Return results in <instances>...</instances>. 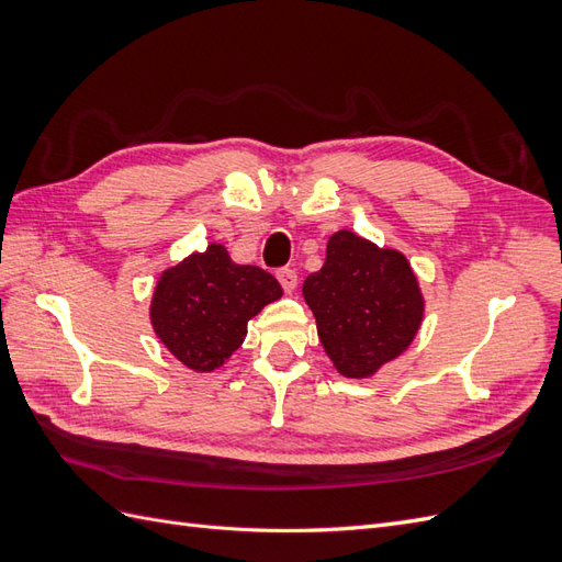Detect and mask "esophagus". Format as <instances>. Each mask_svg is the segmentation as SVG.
Returning <instances> with one entry per match:
<instances>
[{
  "label": "esophagus",
  "mask_w": 562,
  "mask_h": 562,
  "mask_svg": "<svg viewBox=\"0 0 562 562\" xmlns=\"http://www.w3.org/2000/svg\"><path fill=\"white\" fill-rule=\"evenodd\" d=\"M277 279H279V283H281V288H283L285 293H293L295 291V285H297V271L295 269H291V267L279 269L277 271Z\"/></svg>",
  "instance_id": "34e87169"
}]
</instances>
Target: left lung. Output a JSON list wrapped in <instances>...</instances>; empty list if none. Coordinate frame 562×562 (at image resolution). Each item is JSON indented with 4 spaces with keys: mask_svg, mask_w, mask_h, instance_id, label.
Instances as JSON below:
<instances>
[{
    "mask_svg": "<svg viewBox=\"0 0 562 562\" xmlns=\"http://www.w3.org/2000/svg\"><path fill=\"white\" fill-rule=\"evenodd\" d=\"M321 345L347 378H368L407 349L422 323L411 265L351 232L330 236L326 265L302 285Z\"/></svg>",
    "mask_w": 562,
    "mask_h": 562,
    "instance_id": "1",
    "label": "left lung"
}]
</instances>
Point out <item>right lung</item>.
Instances as JSON below:
<instances>
[{"label":"right lung","instance_id":"obj_1","mask_svg":"<svg viewBox=\"0 0 562 562\" xmlns=\"http://www.w3.org/2000/svg\"><path fill=\"white\" fill-rule=\"evenodd\" d=\"M281 293L269 271L234 265L223 246L211 244L164 271L151 326L187 368L211 372L241 347L248 321Z\"/></svg>","mask_w":562,"mask_h":562}]
</instances>
